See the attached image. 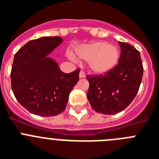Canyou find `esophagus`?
<instances>
[{"label":"esophagus","mask_w":159,"mask_h":159,"mask_svg":"<svg viewBox=\"0 0 159 159\" xmlns=\"http://www.w3.org/2000/svg\"><path fill=\"white\" fill-rule=\"evenodd\" d=\"M80 78H84V77H86V75H85V73L83 71H80Z\"/></svg>","instance_id":"34e87169"}]
</instances>
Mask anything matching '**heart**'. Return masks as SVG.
Segmentation results:
<instances>
[{
  "label": "heart",
  "mask_w": 159,
  "mask_h": 159,
  "mask_svg": "<svg viewBox=\"0 0 159 159\" xmlns=\"http://www.w3.org/2000/svg\"><path fill=\"white\" fill-rule=\"evenodd\" d=\"M75 53L80 59L88 61V69L95 75H103L116 67L119 52L116 46L104 41H95L75 48ZM71 60L75 57L69 54Z\"/></svg>",
  "instance_id": "obj_1"
}]
</instances>
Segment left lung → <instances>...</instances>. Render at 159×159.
Listing matches in <instances>:
<instances>
[{
	"label": "left lung",
	"instance_id": "8db88e82",
	"mask_svg": "<svg viewBox=\"0 0 159 159\" xmlns=\"http://www.w3.org/2000/svg\"><path fill=\"white\" fill-rule=\"evenodd\" d=\"M121 54L118 65L103 75H88L87 97L95 111L115 115L124 110L137 95L143 67L139 52L132 45L119 42Z\"/></svg>",
	"mask_w": 159,
	"mask_h": 159
}]
</instances>
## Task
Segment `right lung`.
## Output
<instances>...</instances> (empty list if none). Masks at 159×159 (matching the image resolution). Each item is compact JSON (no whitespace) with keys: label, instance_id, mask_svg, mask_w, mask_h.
<instances>
[{"label":"right lung","instance_id":"right-lung-1","mask_svg":"<svg viewBox=\"0 0 159 159\" xmlns=\"http://www.w3.org/2000/svg\"><path fill=\"white\" fill-rule=\"evenodd\" d=\"M63 42L60 36L31 40L15 54L11 84L18 102L29 112L49 117L64 111L80 70L64 73L48 57Z\"/></svg>","mask_w":159,"mask_h":159}]
</instances>
